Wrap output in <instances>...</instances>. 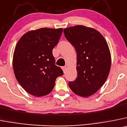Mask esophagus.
<instances>
[{"mask_svg":"<svg viewBox=\"0 0 127 127\" xmlns=\"http://www.w3.org/2000/svg\"><path fill=\"white\" fill-rule=\"evenodd\" d=\"M62 68L64 72L65 73L66 71H67V67H62Z\"/></svg>","mask_w":127,"mask_h":127,"instance_id":"1","label":"esophagus"}]
</instances>
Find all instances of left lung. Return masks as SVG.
<instances>
[{
    "mask_svg": "<svg viewBox=\"0 0 127 127\" xmlns=\"http://www.w3.org/2000/svg\"><path fill=\"white\" fill-rule=\"evenodd\" d=\"M65 36L77 52V77L68 86L75 95L89 97L106 81L111 67L110 48L98 31L83 25L65 28Z\"/></svg>",
    "mask_w": 127,
    "mask_h": 127,
    "instance_id": "1",
    "label": "left lung"
}]
</instances>
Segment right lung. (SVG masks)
Here are the masks:
<instances>
[{
	"instance_id": "right-lung-1",
	"label": "right lung",
	"mask_w": 127,
	"mask_h": 127,
	"mask_svg": "<svg viewBox=\"0 0 127 127\" xmlns=\"http://www.w3.org/2000/svg\"><path fill=\"white\" fill-rule=\"evenodd\" d=\"M63 29L43 28L28 31L19 39L12 59L14 72L19 84L36 97L51 93L56 79L64 74L55 65L52 50Z\"/></svg>"
}]
</instances>
